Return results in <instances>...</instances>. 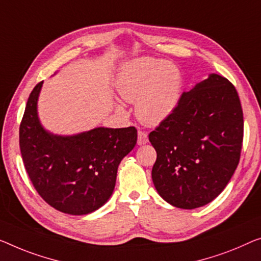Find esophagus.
Returning <instances> with one entry per match:
<instances>
[{
	"instance_id": "obj_1",
	"label": "esophagus",
	"mask_w": 261,
	"mask_h": 261,
	"mask_svg": "<svg viewBox=\"0 0 261 261\" xmlns=\"http://www.w3.org/2000/svg\"><path fill=\"white\" fill-rule=\"evenodd\" d=\"M138 145H144V144L149 143V137H147L146 132L138 131V138H137Z\"/></svg>"
}]
</instances>
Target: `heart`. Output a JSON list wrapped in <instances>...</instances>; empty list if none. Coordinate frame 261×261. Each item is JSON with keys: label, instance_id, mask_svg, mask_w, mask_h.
Here are the masks:
<instances>
[{"label": "heart", "instance_id": "obj_1", "mask_svg": "<svg viewBox=\"0 0 261 261\" xmlns=\"http://www.w3.org/2000/svg\"><path fill=\"white\" fill-rule=\"evenodd\" d=\"M115 85L123 100L136 102L135 112L139 122L158 125L166 122L179 106L182 77L172 62L141 57L122 65ZM116 110L122 115L126 112L119 103Z\"/></svg>", "mask_w": 261, "mask_h": 261}]
</instances>
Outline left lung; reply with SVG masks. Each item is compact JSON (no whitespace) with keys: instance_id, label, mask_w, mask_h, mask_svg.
<instances>
[{"instance_id":"1","label":"left lung","mask_w":261,"mask_h":261,"mask_svg":"<svg viewBox=\"0 0 261 261\" xmlns=\"http://www.w3.org/2000/svg\"><path fill=\"white\" fill-rule=\"evenodd\" d=\"M243 135L239 96L225 77L210 73L182 92L176 112L149 135L159 196L184 210L211 203L238 166Z\"/></svg>"}]
</instances>
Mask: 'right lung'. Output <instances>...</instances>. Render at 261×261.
<instances>
[{
	"mask_svg": "<svg viewBox=\"0 0 261 261\" xmlns=\"http://www.w3.org/2000/svg\"><path fill=\"white\" fill-rule=\"evenodd\" d=\"M43 82L31 91L19 126L24 168L38 194L54 208L72 216L95 212L116 185L119 163L137 143L134 126H97L75 135H56L38 117Z\"/></svg>",
	"mask_w": 261,
	"mask_h": 261,
	"instance_id": "right-lung-1",
	"label": "right lung"
}]
</instances>
